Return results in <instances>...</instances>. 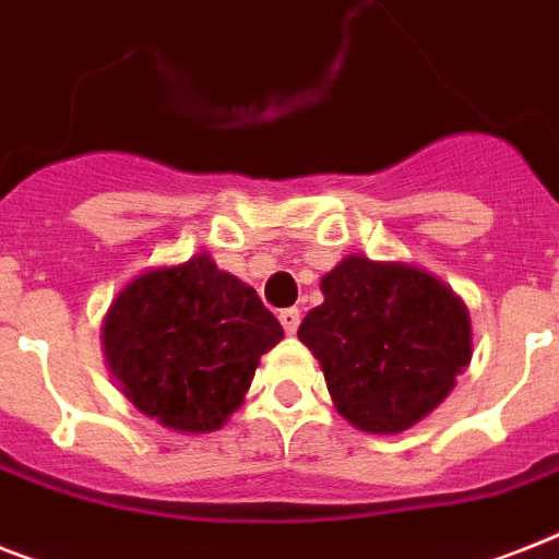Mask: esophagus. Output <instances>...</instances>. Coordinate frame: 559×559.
Segmentation results:
<instances>
[{
  "mask_svg": "<svg viewBox=\"0 0 559 559\" xmlns=\"http://www.w3.org/2000/svg\"><path fill=\"white\" fill-rule=\"evenodd\" d=\"M278 321L281 326L287 330V335H295V330H298V324H301V312L295 310V307H287V310L278 312Z\"/></svg>",
  "mask_w": 559,
  "mask_h": 559,
  "instance_id": "1",
  "label": "esophagus"
}]
</instances>
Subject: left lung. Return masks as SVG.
Returning a JSON list of instances; mask_svg holds the SVG:
<instances>
[{
  "label": "left lung",
  "instance_id": "obj_1",
  "mask_svg": "<svg viewBox=\"0 0 559 559\" xmlns=\"http://www.w3.org/2000/svg\"><path fill=\"white\" fill-rule=\"evenodd\" d=\"M321 293L298 338L321 361L338 413L367 433L416 425L471 361L468 310L428 272L350 255Z\"/></svg>",
  "mask_w": 559,
  "mask_h": 559
}]
</instances>
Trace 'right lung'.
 Instances as JSON below:
<instances>
[{"instance_id": "add662e5", "label": "right lung", "mask_w": 559, "mask_h": 559, "mask_svg": "<svg viewBox=\"0 0 559 559\" xmlns=\"http://www.w3.org/2000/svg\"><path fill=\"white\" fill-rule=\"evenodd\" d=\"M281 338L255 289L209 255L131 281L103 324L108 367L131 405L183 433L221 428Z\"/></svg>"}]
</instances>
